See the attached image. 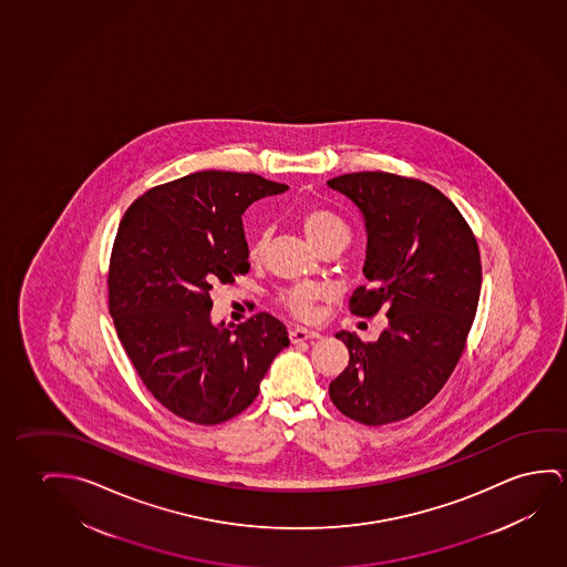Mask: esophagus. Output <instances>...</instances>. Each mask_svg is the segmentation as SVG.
I'll use <instances>...</instances> for the list:
<instances>
[{"label": "esophagus", "instance_id": "esophagus-1", "mask_svg": "<svg viewBox=\"0 0 567 567\" xmlns=\"http://www.w3.org/2000/svg\"><path fill=\"white\" fill-rule=\"evenodd\" d=\"M320 338V333L315 330H306V328H302V326H297V328H292L290 330V341L292 343H300V341H308V340H318Z\"/></svg>", "mask_w": 567, "mask_h": 567}]
</instances>
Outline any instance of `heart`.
<instances>
[{
    "mask_svg": "<svg viewBox=\"0 0 567 567\" xmlns=\"http://www.w3.org/2000/svg\"><path fill=\"white\" fill-rule=\"evenodd\" d=\"M300 224H302L306 237L316 247L330 244V241H340L346 247L349 237H351L348 224L340 216L328 212V209H306L305 214L300 216ZM267 244H269V231L262 229L251 241L252 259L261 257ZM322 288L316 287V285H297V287L282 290L279 302L287 308L290 315H295L297 318H310L312 312H315L316 300L322 297Z\"/></svg>",
    "mask_w": 567,
    "mask_h": 567,
    "instance_id": "heart-1",
    "label": "heart"
}]
</instances>
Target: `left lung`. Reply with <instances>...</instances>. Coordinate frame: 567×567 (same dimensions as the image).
<instances>
[{
  "label": "left lung",
  "instance_id": "8db88e82",
  "mask_svg": "<svg viewBox=\"0 0 567 567\" xmlns=\"http://www.w3.org/2000/svg\"><path fill=\"white\" fill-rule=\"evenodd\" d=\"M358 206L367 231L363 275L349 310H384L379 340L338 331L349 363L330 383L341 414L383 426L424 409L462 358L481 292V257L460 209L430 184L391 173L328 181Z\"/></svg>",
  "mask_w": 567,
  "mask_h": 567
}]
</instances>
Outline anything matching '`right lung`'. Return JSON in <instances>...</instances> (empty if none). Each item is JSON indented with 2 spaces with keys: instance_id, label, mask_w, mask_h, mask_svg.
I'll return each mask as SVG.
<instances>
[{
  "instance_id": "right-lung-1",
  "label": "right lung",
  "mask_w": 567,
  "mask_h": 567,
  "mask_svg": "<svg viewBox=\"0 0 567 567\" xmlns=\"http://www.w3.org/2000/svg\"><path fill=\"white\" fill-rule=\"evenodd\" d=\"M288 190L251 173L202 171L145 192L125 212L110 261V315L148 392L176 416L214 426L257 396L288 331L259 312L212 322L214 287L249 270L245 209Z\"/></svg>"
}]
</instances>
